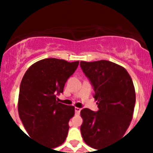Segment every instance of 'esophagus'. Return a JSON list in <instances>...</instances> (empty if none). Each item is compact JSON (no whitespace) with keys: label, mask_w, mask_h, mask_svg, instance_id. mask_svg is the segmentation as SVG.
<instances>
[{"label":"esophagus","mask_w":153,"mask_h":153,"mask_svg":"<svg viewBox=\"0 0 153 153\" xmlns=\"http://www.w3.org/2000/svg\"><path fill=\"white\" fill-rule=\"evenodd\" d=\"M75 114H76V115H79V113H80V110H81V109L80 108H78V107H75Z\"/></svg>","instance_id":"obj_1"}]
</instances>
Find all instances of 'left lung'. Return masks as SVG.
I'll use <instances>...</instances> for the list:
<instances>
[{"instance_id":"left-lung-1","label":"left lung","mask_w":153,"mask_h":153,"mask_svg":"<svg viewBox=\"0 0 153 153\" xmlns=\"http://www.w3.org/2000/svg\"><path fill=\"white\" fill-rule=\"evenodd\" d=\"M79 65L93 86L99 108L97 112L81 110V134L87 145L99 149L125 134L136 102L134 86L126 70L113 62L81 61Z\"/></svg>"}]
</instances>
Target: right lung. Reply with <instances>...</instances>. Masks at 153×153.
Listing matches in <instances>:
<instances>
[{
	"mask_svg": "<svg viewBox=\"0 0 153 153\" xmlns=\"http://www.w3.org/2000/svg\"><path fill=\"white\" fill-rule=\"evenodd\" d=\"M78 65L79 61L44 59L32 65L21 80L20 118L29 136L50 148L61 145L67 136L74 107L59 102L56 96L63 93Z\"/></svg>",
	"mask_w": 153,
	"mask_h": 153,
	"instance_id": "obj_1",
	"label": "right lung"
}]
</instances>
